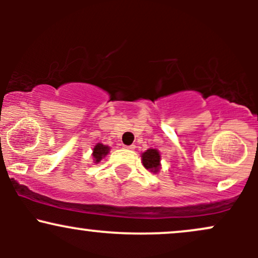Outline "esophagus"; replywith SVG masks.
Returning <instances> with one entry per match:
<instances>
[{"mask_svg":"<svg viewBox=\"0 0 258 258\" xmlns=\"http://www.w3.org/2000/svg\"><path fill=\"white\" fill-rule=\"evenodd\" d=\"M125 149L133 150V149H135V146H133V144H131V146H125Z\"/></svg>","mask_w":258,"mask_h":258,"instance_id":"esophagus-1","label":"esophagus"}]
</instances>
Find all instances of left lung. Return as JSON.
Returning a JSON list of instances; mask_svg holds the SVG:
<instances>
[{"instance_id":"8db88e82","label":"left lung","mask_w":258,"mask_h":258,"mask_svg":"<svg viewBox=\"0 0 258 258\" xmlns=\"http://www.w3.org/2000/svg\"><path fill=\"white\" fill-rule=\"evenodd\" d=\"M143 165L147 170L158 172L160 168V154L156 149H148L146 153L142 155Z\"/></svg>"}]
</instances>
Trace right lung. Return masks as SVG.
I'll return each instance as SVG.
<instances>
[{
	"mask_svg": "<svg viewBox=\"0 0 258 258\" xmlns=\"http://www.w3.org/2000/svg\"><path fill=\"white\" fill-rule=\"evenodd\" d=\"M108 152H109L108 147L103 146V144H100V143L97 144V146L93 148V158H94V160H96V162H99L100 160H102L106 155V154H108Z\"/></svg>",
	"mask_w": 258,
	"mask_h": 258,
	"instance_id": "obj_1",
	"label": "right lung"
}]
</instances>
